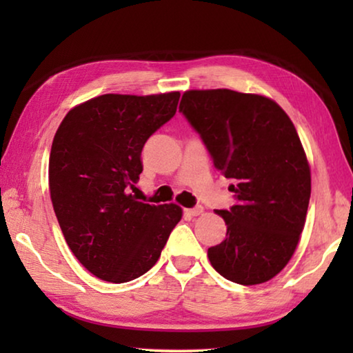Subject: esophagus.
<instances>
[{
  "instance_id": "esophagus-1",
  "label": "esophagus",
  "mask_w": 353,
  "mask_h": 353,
  "mask_svg": "<svg viewBox=\"0 0 353 353\" xmlns=\"http://www.w3.org/2000/svg\"><path fill=\"white\" fill-rule=\"evenodd\" d=\"M202 212H204V208H202L201 205L193 207V208H185V210H183V213L188 214V216H199Z\"/></svg>"
}]
</instances>
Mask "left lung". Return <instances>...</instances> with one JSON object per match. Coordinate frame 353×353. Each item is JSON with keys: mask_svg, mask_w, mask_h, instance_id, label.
<instances>
[{"mask_svg": "<svg viewBox=\"0 0 353 353\" xmlns=\"http://www.w3.org/2000/svg\"><path fill=\"white\" fill-rule=\"evenodd\" d=\"M179 112L214 168L232 181L236 199L229 210H216L227 234L208 248V260L230 282H268L294 254L312 193L294 124L272 99L227 88L185 92Z\"/></svg>", "mask_w": 353, "mask_h": 353, "instance_id": "1", "label": "left lung"}]
</instances>
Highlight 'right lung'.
Returning a JSON list of instances; mask_svg holds the SVG:
<instances>
[{"label":"right lung","mask_w":353,"mask_h":353,"mask_svg":"<svg viewBox=\"0 0 353 353\" xmlns=\"http://www.w3.org/2000/svg\"><path fill=\"white\" fill-rule=\"evenodd\" d=\"M179 92L103 94L71 109L50 155V194L71 252L93 276L130 282L157 263L182 218L135 198L143 146L176 115Z\"/></svg>","instance_id":"obj_1"}]
</instances>
